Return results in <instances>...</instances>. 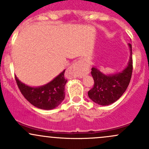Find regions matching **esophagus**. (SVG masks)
<instances>
[{
  "instance_id": "1",
  "label": "esophagus",
  "mask_w": 149,
  "mask_h": 149,
  "mask_svg": "<svg viewBox=\"0 0 149 149\" xmlns=\"http://www.w3.org/2000/svg\"><path fill=\"white\" fill-rule=\"evenodd\" d=\"M68 73L70 77H82L83 75L87 74L85 68H84V62L81 60L75 62L68 69Z\"/></svg>"
}]
</instances>
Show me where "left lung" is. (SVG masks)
I'll return each mask as SVG.
<instances>
[{"instance_id":"8db88e82","label":"left lung","mask_w":149,"mask_h":149,"mask_svg":"<svg viewBox=\"0 0 149 149\" xmlns=\"http://www.w3.org/2000/svg\"><path fill=\"white\" fill-rule=\"evenodd\" d=\"M130 48V59L128 66L121 72L106 75L95 67L92 68L91 74L94 79V87L88 92V96L94 102L102 106L109 105L117 101L127 89L132 78L133 70L132 47Z\"/></svg>"}]
</instances>
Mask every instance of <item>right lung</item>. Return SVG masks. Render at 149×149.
<instances>
[{"label":"right lung","mask_w":149,"mask_h":149,"mask_svg":"<svg viewBox=\"0 0 149 149\" xmlns=\"http://www.w3.org/2000/svg\"><path fill=\"white\" fill-rule=\"evenodd\" d=\"M65 72H62L53 80L45 85L31 87L23 84L15 76V80L20 92L33 106L42 109H55L61 104L65 98V87L67 79Z\"/></svg>","instance_id":"add662e5"}]
</instances>
